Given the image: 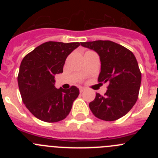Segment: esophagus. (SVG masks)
Listing matches in <instances>:
<instances>
[{"label": "esophagus", "mask_w": 158, "mask_h": 158, "mask_svg": "<svg viewBox=\"0 0 158 158\" xmlns=\"http://www.w3.org/2000/svg\"><path fill=\"white\" fill-rule=\"evenodd\" d=\"M85 88H84V87H82V86L79 87V90H80L81 93H82V92L85 91Z\"/></svg>", "instance_id": "esophagus-1"}]
</instances>
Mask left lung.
<instances>
[{
    "instance_id": "obj_1",
    "label": "left lung",
    "mask_w": 158,
    "mask_h": 158,
    "mask_svg": "<svg viewBox=\"0 0 158 158\" xmlns=\"http://www.w3.org/2000/svg\"><path fill=\"white\" fill-rule=\"evenodd\" d=\"M81 45L100 56L99 82L108 83L104 96L96 94L89 103L93 115L100 119L114 121L124 116L138 100L142 81L139 64L126 47L109 40L85 42Z\"/></svg>"
}]
</instances>
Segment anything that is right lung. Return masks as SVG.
Returning a JSON list of instances; mask_svg holds the SVG:
<instances>
[{"mask_svg":"<svg viewBox=\"0 0 158 158\" xmlns=\"http://www.w3.org/2000/svg\"><path fill=\"white\" fill-rule=\"evenodd\" d=\"M80 43L47 42L22 60L18 85L22 100L32 115L47 123L58 122L70 112L79 89H56L54 76L63 72L65 59Z\"/></svg>","mask_w":158,"mask_h":158,"instance_id":"right-lung-1","label":"right lung"}]
</instances>
